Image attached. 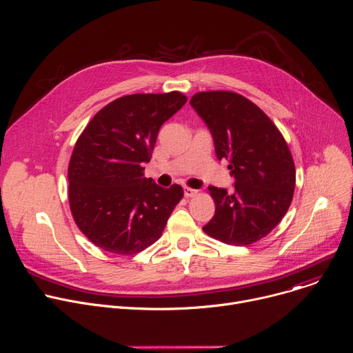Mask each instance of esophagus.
I'll return each mask as SVG.
<instances>
[{
  "label": "esophagus",
  "mask_w": 353,
  "mask_h": 353,
  "mask_svg": "<svg viewBox=\"0 0 353 353\" xmlns=\"http://www.w3.org/2000/svg\"><path fill=\"white\" fill-rule=\"evenodd\" d=\"M198 194V190H195V188H190V187H185L184 188V195L187 196V198H192V196H195Z\"/></svg>",
  "instance_id": "34e87169"
}]
</instances>
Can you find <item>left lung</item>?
<instances>
[{
  "label": "left lung",
  "mask_w": 353,
  "mask_h": 353,
  "mask_svg": "<svg viewBox=\"0 0 353 353\" xmlns=\"http://www.w3.org/2000/svg\"><path fill=\"white\" fill-rule=\"evenodd\" d=\"M190 103L210 127L216 157L229 162L236 180L233 192L210 187L215 215L203 230L226 244H253L290 207L296 184L290 149L272 120L236 92H198Z\"/></svg>",
  "instance_id": "8db88e82"
}]
</instances>
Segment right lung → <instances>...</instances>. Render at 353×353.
Listing matches in <instances>:
<instances>
[{
    "label": "right lung",
    "mask_w": 353,
    "mask_h": 353,
    "mask_svg": "<svg viewBox=\"0 0 353 353\" xmlns=\"http://www.w3.org/2000/svg\"><path fill=\"white\" fill-rule=\"evenodd\" d=\"M187 96L134 93L100 109L78 137L68 165V201L79 230L99 248L132 256L154 244L184 195L143 174L162 124Z\"/></svg>",
    "instance_id": "1"
}]
</instances>
